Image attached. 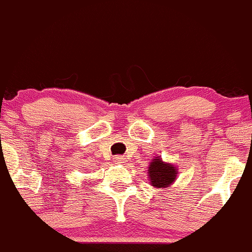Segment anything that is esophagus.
Wrapping results in <instances>:
<instances>
[{
	"instance_id": "obj_1",
	"label": "esophagus",
	"mask_w": 252,
	"mask_h": 252,
	"mask_svg": "<svg viewBox=\"0 0 252 252\" xmlns=\"http://www.w3.org/2000/svg\"><path fill=\"white\" fill-rule=\"evenodd\" d=\"M125 161H126V158H125L124 156H116V158H115V162L116 163H124Z\"/></svg>"
}]
</instances>
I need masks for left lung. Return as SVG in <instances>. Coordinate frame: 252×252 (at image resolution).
I'll list each match as a JSON object with an SVG mask.
<instances>
[{
	"instance_id": "1",
	"label": "left lung",
	"mask_w": 252,
	"mask_h": 252,
	"mask_svg": "<svg viewBox=\"0 0 252 252\" xmlns=\"http://www.w3.org/2000/svg\"><path fill=\"white\" fill-rule=\"evenodd\" d=\"M177 170L171 163H166L160 158H155L149 166V177L154 188L166 189L174 184Z\"/></svg>"
}]
</instances>
